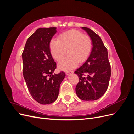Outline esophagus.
Listing matches in <instances>:
<instances>
[{
  "mask_svg": "<svg viewBox=\"0 0 134 134\" xmlns=\"http://www.w3.org/2000/svg\"><path fill=\"white\" fill-rule=\"evenodd\" d=\"M72 73H73V71H68L66 72V74L67 75H69V74H72Z\"/></svg>",
  "mask_w": 134,
  "mask_h": 134,
  "instance_id": "1",
  "label": "esophagus"
}]
</instances>
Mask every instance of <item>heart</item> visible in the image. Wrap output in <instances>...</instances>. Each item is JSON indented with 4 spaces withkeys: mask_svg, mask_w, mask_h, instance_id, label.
<instances>
[{
    "mask_svg": "<svg viewBox=\"0 0 134 134\" xmlns=\"http://www.w3.org/2000/svg\"><path fill=\"white\" fill-rule=\"evenodd\" d=\"M92 47L90 37L76 30L65 32L58 36V40L52 39L49 43L51 55L56 60L62 59L66 50L68 55L58 63V67L63 70L72 69L78 65L79 62H84Z\"/></svg>",
    "mask_w": 134,
    "mask_h": 134,
    "instance_id": "obj_1",
    "label": "heart"
}]
</instances>
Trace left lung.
<instances>
[{"label": "left lung", "mask_w": 134, "mask_h": 134, "mask_svg": "<svg viewBox=\"0 0 134 134\" xmlns=\"http://www.w3.org/2000/svg\"><path fill=\"white\" fill-rule=\"evenodd\" d=\"M92 40L93 47L86 62L74 72L79 80L75 91L79 98L90 101L99 99L106 92L111 77V66L106 47L99 36L90 28L82 27Z\"/></svg>", "instance_id": "1"}]
</instances>
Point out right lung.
<instances>
[{
  "mask_svg": "<svg viewBox=\"0 0 134 134\" xmlns=\"http://www.w3.org/2000/svg\"><path fill=\"white\" fill-rule=\"evenodd\" d=\"M56 27L39 28L28 38L22 53L23 74L30 94L40 104L53 103L57 99L64 72L54 73L56 64L49 43Z\"/></svg>",
  "mask_w": 134,
  "mask_h": 134,
  "instance_id": "obj_1",
  "label": "right lung"
}]
</instances>
